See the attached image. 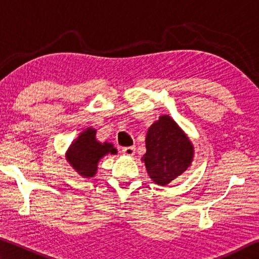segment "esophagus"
Instances as JSON below:
<instances>
[{"label":"esophagus","mask_w":259,"mask_h":259,"mask_svg":"<svg viewBox=\"0 0 259 259\" xmlns=\"http://www.w3.org/2000/svg\"><path fill=\"white\" fill-rule=\"evenodd\" d=\"M135 147L134 146H129V147H124L123 150H122V153H123L124 155H128V156H133L135 155Z\"/></svg>","instance_id":"obj_1"}]
</instances>
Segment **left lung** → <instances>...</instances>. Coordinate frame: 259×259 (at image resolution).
Listing matches in <instances>:
<instances>
[{
  "mask_svg": "<svg viewBox=\"0 0 259 259\" xmlns=\"http://www.w3.org/2000/svg\"><path fill=\"white\" fill-rule=\"evenodd\" d=\"M146 153L142 157L148 176L165 186L190 168L194 146L183 129L169 115H161L148 128Z\"/></svg>",
  "mask_w": 259,
  "mask_h": 259,
  "instance_id": "8db88e82",
  "label": "left lung"
}]
</instances>
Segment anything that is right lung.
<instances>
[{
	"label": "right lung",
	"mask_w": 259,
	"mask_h": 259,
	"mask_svg": "<svg viewBox=\"0 0 259 259\" xmlns=\"http://www.w3.org/2000/svg\"><path fill=\"white\" fill-rule=\"evenodd\" d=\"M97 130L87 128L73 140L66 152L69 165L83 178H93L98 170L99 161L105 155L116 154V148L111 143H100L96 138Z\"/></svg>",
	"instance_id": "right-lung-1"
}]
</instances>
